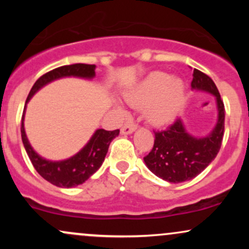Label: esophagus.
Wrapping results in <instances>:
<instances>
[{
	"label": "esophagus",
	"instance_id": "esophagus-1",
	"mask_svg": "<svg viewBox=\"0 0 249 249\" xmlns=\"http://www.w3.org/2000/svg\"><path fill=\"white\" fill-rule=\"evenodd\" d=\"M136 128H137L136 123H133V122L127 123V124H125L124 126L121 128V133L122 134H130V133L134 132V131H136Z\"/></svg>",
	"mask_w": 249,
	"mask_h": 249
}]
</instances>
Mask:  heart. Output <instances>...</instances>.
I'll use <instances>...</instances> for the list:
<instances>
[{"label":"heart","instance_id":"obj_1","mask_svg":"<svg viewBox=\"0 0 249 249\" xmlns=\"http://www.w3.org/2000/svg\"><path fill=\"white\" fill-rule=\"evenodd\" d=\"M185 99V85L181 79L156 71L150 73L126 95L133 107H146V118L153 125H166L179 115Z\"/></svg>","mask_w":249,"mask_h":249}]
</instances>
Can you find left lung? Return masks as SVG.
I'll return each mask as SVG.
<instances>
[{
    "label": "left lung",
    "mask_w": 249,
    "mask_h": 249,
    "mask_svg": "<svg viewBox=\"0 0 249 249\" xmlns=\"http://www.w3.org/2000/svg\"><path fill=\"white\" fill-rule=\"evenodd\" d=\"M193 90L215 97L218 121L210 133L196 137L186 131L181 119L167 130L154 132V145L144 161L151 172L168 182H182L196 178L214 160L221 147L225 131V107L214 82L201 71L193 70Z\"/></svg>",
    "instance_id": "left-lung-1"
}]
</instances>
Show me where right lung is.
<instances>
[{"label":"right lung","mask_w":249,"mask_h":249,"mask_svg":"<svg viewBox=\"0 0 249 249\" xmlns=\"http://www.w3.org/2000/svg\"><path fill=\"white\" fill-rule=\"evenodd\" d=\"M95 70L96 65L82 64V63L56 68V69L49 71L37 79L34 87L31 88L27 101H25L21 125V136L24 148L27 151L30 161L33 162L34 167L39 173V176L57 187L70 188L87 181L102 166L105 156L107 153L108 146H110V142L118 136L119 130L107 131L104 128H98L92 134L87 145L75 156L59 161L48 160V159L42 158L38 153L35 152V150L28 141L24 130L25 108H27V104L29 103L31 97L35 95L39 89L45 87L49 83L56 81V79L64 78V77L92 79L96 76Z\"/></svg>","instance_id":"obj_1"}]
</instances>
